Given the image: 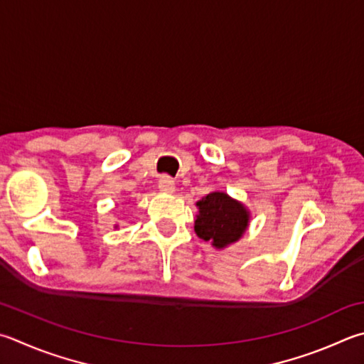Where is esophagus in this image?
<instances>
[{
    "instance_id": "1",
    "label": "esophagus",
    "mask_w": 364,
    "mask_h": 364,
    "mask_svg": "<svg viewBox=\"0 0 364 364\" xmlns=\"http://www.w3.org/2000/svg\"><path fill=\"white\" fill-rule=\"evenodd\" d=\"M157 186H159L161 193H173L175 191V181L171 180L168 175H162L157 181Z\"/></svg>"
}]
</instances>
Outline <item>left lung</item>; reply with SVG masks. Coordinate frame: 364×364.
I'll use <instances>...</instances> for the list:
<instances>
[{
    "instance_id": "left-lung-1",
    "label": "left lung",
    "mask_w": 364,
    "mask_h": 364,
    "mask_svg": "<svg viewBox=\"0 0 364 364\" xmlns=\"http://www.w3.org/2000/svg\"><path fill=\"white\" fill-rule=\"evenodd\" d=\"M199 215L194 230L215 248H226L240 239L248 228L250 211L245 205L224 193H210L196 203Z\"/></svg>"
}]
</instances>
